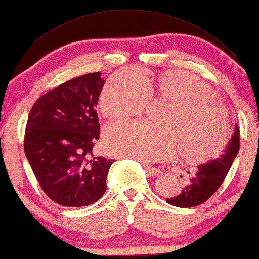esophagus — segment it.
Masks as SVG:
<instances>
[{"label":"esophagus","mask_w":259,"mask_h":259,"mask_svg":"<svg viewBox=\"0 0 259 259\" xmlns=\"http://www.w3.org/2000/svg\"><path fill=\"white\" fill-rule=\"evenodd\" d=\"M142 164H143V166H144V168L146 171H147L149 175H152V176H158L159 173H161V170H159L158 167H156V166H152V165H148L147 163H144V162H142Z\"/></svg>","instance_id":"34e87169"}]
</instances>
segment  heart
<instances>
[{"instance_id": "b5f03b06", "label": "heart", "mask_w": 259, "mask_h": 259, "mask_svg": "<svg viewBox=\"0 0 259 259\" xmlns=\"http://www.w3.org/2000/svg\"><path fill=\"white\" fill-rule=\"evenodd\" d=\"M150 98L170 103L161 122L134 121L109 126L104 146L117 156L156 161L176 154L189 164L218 156L230 137V117L209 86L192 74L167 71L143 80L126 71L113 74L103 86L98 109L106 120L142 114Z\"/></svg>"}]
</instances>
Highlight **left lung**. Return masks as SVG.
Here are the masks:
<instances>
[{
    "instance_id": "left-lung-1",
    "label": "left lung",
    "mask_w": 259,
    "mask_h": 259,
    "mask_svg": "<svg viewBox=\"0 0 259 259\" xmlns=\"http://www.w3.org/2000/svg\"><path fill=\"white\" fill-rule=\"evenodd\" d=\"M240 147V131L238 125L222 156L198 166L180 194L166 199V203L177 207H195L205 203L222 185Z\"/></svg>"
}]
</instances>
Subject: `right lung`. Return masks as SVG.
I'll return each instance as SVG.
<instances>
[{
  "instance_id": "obj_1",
  "label": "right lung",
  "mask_w": 259,
  "mask_h": 259,
  "mask_svg": "<svg viewBox=\"0 0 259 259\" xmlns=\"http://www.w3.org/2000/svg\"><path fill=\"white\" fill-rule=\"evenodd\" d=\"M101 72L73 78L44 94L28 115L23 148L44 194L54 203L82 207L104 195L113 159L94 156L100 138Z\"/></svg>"
}]
</instances>
